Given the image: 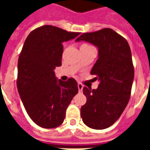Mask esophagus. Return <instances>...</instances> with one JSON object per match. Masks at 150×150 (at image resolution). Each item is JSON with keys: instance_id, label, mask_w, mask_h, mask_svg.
Here are the masks:
<instances>
[{"instance_id": "esophagus-1", "label": "esophagus", "mask_w": 150, "mask_h": 150, "mask_svg": "<svg viewBox=\"0 0 150 150\" xmlns=\"http://www.w3.org/2000/svg\"><path fill=\"white\" fill-rule=\"evenodd\" d=\"M78 88H79V92H82V89H83V85L82 83H78Z\"/></svg>"}]
</instances>
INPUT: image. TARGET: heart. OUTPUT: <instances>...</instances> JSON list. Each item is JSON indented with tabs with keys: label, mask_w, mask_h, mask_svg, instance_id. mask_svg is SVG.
<instances>
[{
	"label": "heart",
	"mask_w": 150,
	"mask_h": 150,
	"mask_svg": "<svg viewBox=\"0 0 150 150\" xmlns=\"http://www.w3.org/2000/svg\"><path fill=\"white\" fill-rule=\"evenodd\" d=\"M89 44H88V43H83L81 47H89Z\"/></svg>",
	"instance_id": "heart-1"
}]
</instances>
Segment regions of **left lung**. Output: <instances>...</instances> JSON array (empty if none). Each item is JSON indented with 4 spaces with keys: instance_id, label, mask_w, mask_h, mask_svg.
Wrapping results in <instances>:
<instances>
[{
    "instance_id": "1",
    "label": "left lung",
    "mask_w": 150,
    "mask_h": 150,
    "mask_svg": "<svg viewBox=\"0 0 150 150\" xmlns=\"http://www.w3.org/2000/svg\"><path fill=\"white\" fill-rule=\"evenodd\" d=\"M85 40L96 46L99 57L91 70L100 80L96 89L83 88L86 103L81 107L86 125L104 129L120 117L130 99L134 66L128 41L109 28L84 33L75 41Z\"/></svg>"
}]
</instances>
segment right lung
Segmentation results:
<instances>
[{
	"label": "right lung",
	"mask_w": 150,
	"mask_h": 150,
	"mask_svg": "<svg viewBox=\"0 0 150 150\" xmlns=\"http://www.w3.org/2000/svg\"><path fill=\"white\" fill-rule=\"evenodd\" d=\"M79 34L47 25L33 30L25 41L18 61L17 88L27 114L40 127L61 125L78 93L73 78L57 81L54 70L61 65L62 43Z\"/></svg>",
	"instance_id": "add662e5"
}]
</instances>
